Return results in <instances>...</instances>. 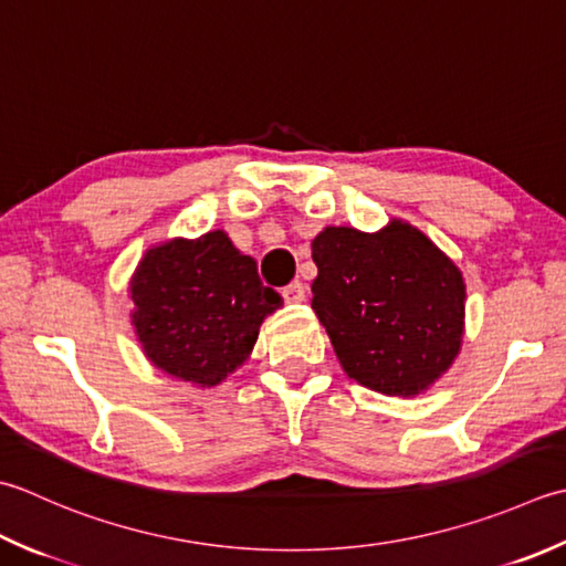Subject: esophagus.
<instances>
[{
    "label": "esophagus",
    "mask_w": 566,
    "mask_h": 566,
    "mask_svg": "<svg viewBox=\"0 0 566 566\" xmlns=\"http://www.w3.org/2000/svg\"><path fill=\"white\" fill-rule=\"evenodd\" d=\"M282 296H284V302H290V304L304 302V298H306V286L296 280V282H292V284H286V286H284V290H282Z\"/></svg>",
    "instance_id": "esophagus-1"
}]
</instances>
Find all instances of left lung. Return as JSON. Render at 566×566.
Returning <instances> with one entry per match:
<instances>
[{
	"label": "left lung",
	"instance_id": "1",
	"mask_svg": "<svg viewBox=\"0 0 566 566\" xmlns=\"http://www.w3.org/2000/svg\"><path fill=\"white\" fill-rule=\"evenodd\" d=\"M312 308L348 378L412 397L444 375L463 340L467 284L422 230L392 220L378 232L324 228Z\"/></svg>",
	"mask_w": 566,
	"mask_h": 566
}]
</instances>
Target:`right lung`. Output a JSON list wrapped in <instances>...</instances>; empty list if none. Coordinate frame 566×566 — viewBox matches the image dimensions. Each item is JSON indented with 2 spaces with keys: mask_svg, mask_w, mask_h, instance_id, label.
<instances>
[{
  "mask_svg": "<svg viewBox=\"0 0 566 566\" xmlns=\"http://www.w3.org/2000/svg\"><path fill=\"white\" fill-rule=\"evenodd\" d=\"M129 294L144 356L198 387L223 382L245 363L264 316L282 306V296L260 282L258 262L223 230L149 248Z\"/></svg>",
  "mask_w": 566,
  "mask_h": 566,
  "instance_id": "right-lung-1",
  "label": "right lung"
}]
</instances>
